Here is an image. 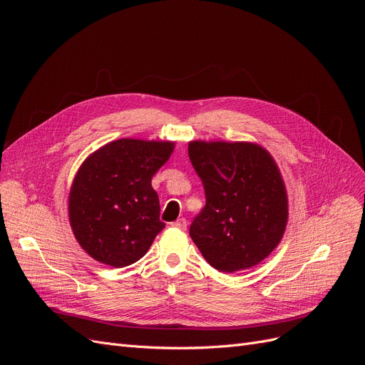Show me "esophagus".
<instances>
[{"label":"esophagus","instance_id":"1","mask_svg":"<svg viewBox=\"0 0 365 365\" xmlns=\"http://www.w3.org/2000/svg\"><path fill=\"white\" fill-rule=\"evenodd\" d=\"M171 226L173 227H178V229H182V231H183V229H186V226H187V222H186L185 217H182V219H178L176 222H173Z\"/></svg>","mask_w":365,"mask_h":365}]
</instances>
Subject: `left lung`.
I'll list each match as a JSON object with an SVG mask.
<instances>
[{
  "mask_svg": "<svg viewBox=\"0 0 365 365\" xmlns=\"http://www.w3.org/2000/svg\"><path fill=\"white\" fill-rule=\"evenodd\" d=\"M187 153L205 190V207L189 227L190 238L215 269H250L275 250L289 220L275 160L252 142L194 140Z\"/></svg>",
  "mask_w": 365,
  "mask_h": 365,
  "instance_id": "1",
  "label": "left lung"
}]
</instances>
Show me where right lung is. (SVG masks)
Listing matches in <instances>:
<instances>
[{"label":"right lung","instance_id":"1","mask_svg":"<svg viewBox=\"0 0 365 365\" xmlns=\"http://www.w3.org/2000/svg\"><path fill=\"white\" fill-rule=\"evenodd\" d=\"M173 150L175 142L125 138L84 160L69 190L68 215L88 256L124 267L146 255L165 226L150 182Z\"/></svg>","mask_w":365,"mask_h":365}]
</instances>
